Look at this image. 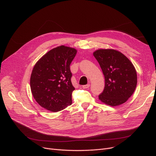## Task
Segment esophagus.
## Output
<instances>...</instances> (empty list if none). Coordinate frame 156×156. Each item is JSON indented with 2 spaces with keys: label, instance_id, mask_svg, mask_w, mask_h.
Listing matches in <instances>:
<instances>
[{
  "label": "esophagus",
  "instance_id": "obj_1",
  "mask_svg": "<svg viewBox=\"0 0 156 156\" xmlns=\"http://www.w3.org/2000/svg\"><path fill=\"white\" fill-rule=\"evenodd\" d=\"M90 84H86V85L83 86V87L84 89H86V88L90 87Z\"/></svg>",
  "mask_w": 156,
  "mask_h": 156
}]
</instances>
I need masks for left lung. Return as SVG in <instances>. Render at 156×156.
Instances as JSON below:
<instances>
[{
  "mask_svg": "<svg viewBox=\"0 0 156 156\" xmlns=\"http://www.w3.org/2000/svg\"><path fill=\"white\" fill-rule=\"evenodd\" d=\"M93 55L105 77V87L98 97L110 106L122 104L134 93L136 72L129 59L114 49H98Z\"/></svg>",
  "mask_w": 156,
  "mask_h": 156,
  "instance_id": "1",
  "label": "left lung"
}]
</instances>
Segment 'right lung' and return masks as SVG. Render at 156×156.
<instances>
[{"label":"right lung","instance_id":"obj_1","mask_svg":"<svg viewBox=\"0 0 156 156\" xmlns=\"http://www.w3.org/2000/svg\"><path fill=\"white\" fill-rule=\"evenodd\" d=\"M77 50L58 46L36 63L30 77V88L35 101L51 112H58L72 104L75 90L71 82L70 65Z\"/></svg>","mask_w":156,"mask_h":156}]
</instances>
